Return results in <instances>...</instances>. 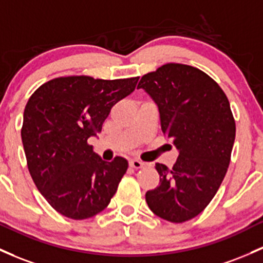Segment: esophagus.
<instances>
[{
  "label": "esophagus",
  "instance_id": "obj_1",
  "mask_svg": "<svg viewBox=\"0 0 263 263\" xmlns=\"http://www.w3.org/2000/svg\"><path fill=\"white\" fill-rule=\"evenodd\" d=\"M129 166L132 167V168H142V167L146 166L145 162H142V161H138V160H131L129 161Z\"/></svg>",
  "mask_w": 263,
  "mask_h": 263
}]
</instances>
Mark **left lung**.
Instances as JSON below:
<instances>
[{"label":"left lung","instance_id":"8db88e82","mask_svg":"<svg viewBox=\"0 0 263 263\" xmlns=\"http://www.w3.org/2000/svg\"><path fill=\"white\" fill-rule=\"evenodd\" d=\"M137 88L157 103L161 128L180 151L171 170L155 164L160 183L146 202L163 220L189 221L209 206L229 168L236 136L229 99L203 71L175 62L143 74Z\"/></svg>","mask_w":263,"mask_h":263}]
</instances>
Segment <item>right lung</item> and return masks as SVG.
I'll use <instances>...</instances> for the list:
<instances>
[{"label": "right lung", "instance_id": "1", "mask_svg": "<svg viewBox=\"0 0 263 263\" xmlns=\"http://www.w3.org/2000/svg\"><path fill=\"white\" fill-rule=\"evenodd\" d=\"M137 81L56 77L28 99L21 128L28 171L52 209L66 217H93L116 193L128 163L122 157L102 161L87 140L100 134L111 108Z\"/></svg>", "mask_w": 263, "mask_h": 263}]
</instances>
